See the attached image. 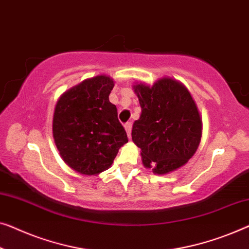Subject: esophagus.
<instances>
[{
  "instance_id": "esophagus-1",
  "label": "esophagus",
  "mask_w": 249,
  "mask_h": 249,
  "mask_svg": "<svg viewBox=\"0 0 249 249\" xmlns=\"http://www.w3.org/2000/svg\"><path fill=\"white\" fill-rule=\"evenodd\" d=\"M124 129H125V131H127L128 137H129V138H130V137H131V129H132V124H131V122H127V124H124Z\"/></svg>"
}]
</instances>
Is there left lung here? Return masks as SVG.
<instances>
[{
	"instance_id": "left-lung-1",
	"label": "left lung",
	"mask_w": 249,
	"mask_h": 249,
	"mask_svg": "<svg viewBox=\"0 0 249 249\" xmlns=\"http://www.w3.org/2000/svg\"><path fill=\"white\" fill-rule=\"evenodd\" d=\"M142 114L132 125V142L142 149V164L155 174H167L187 163L199 147L202 121L182 83L169 77L153 86L137 84Z\"/></svg>"
}]
</instances>
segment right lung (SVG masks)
<instances>
[{
  "mask_svg": "<svg viewBox=\"0 0 249 249\" xmlns=\"http://www.w3.org/2000/svg\"><path fill=\"white\" fill-rule=\"evenodd\" d=\"M113 86L112 78L99 75L70 89L57 101L53 139L65 163L81 174L106 171L128 142L117 107L109 101Z\"/></svg>",
  "mask_w": 249,
  "mask_h": 249,
  "instance_id": "right-lung-1",
  "label": "right lung"
}]
</instances>
